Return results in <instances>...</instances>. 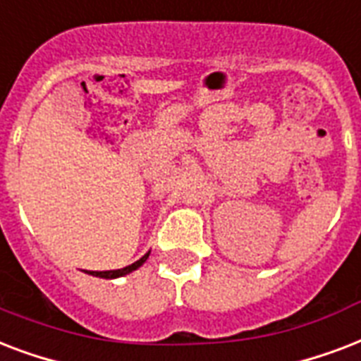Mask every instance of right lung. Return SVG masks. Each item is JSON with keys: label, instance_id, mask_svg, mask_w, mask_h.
<instances>
[{"label": "right lung", "instance_id": "1", "mask_svg": "<svg viewBox=\"0 0 361 361\" xmlns=\"http://www.w3.org/2000/svg\"><path fill=\"white\" fill-rule=\"evenodd\" d=\"M149 254L147 252L145 256H142L141 259H137L135 264L131 265H126V267H122V269H114V271H86L88 275L92 276H99V279H118V276H124V275H130L131 271L139 269L145 262H147V258H149Z\"/></svg>", "mask_w": 361, "mask_h": 361}]
</instances>
